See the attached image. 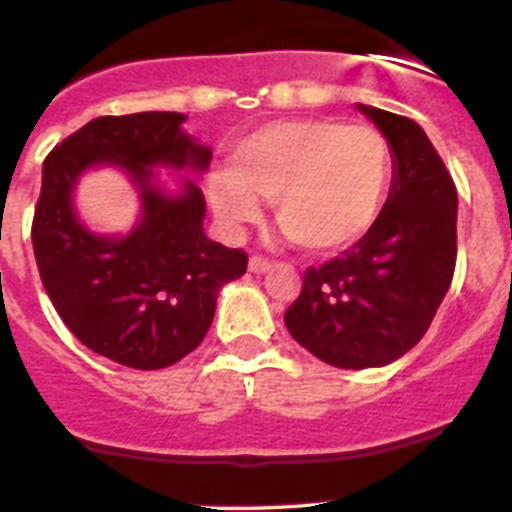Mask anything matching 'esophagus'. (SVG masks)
I'll list each match as a JSON object with an SVG mask.
<instances>
[{"instance_id":"1","label":"esophagus","mask_w":512,"mask_h":512,"mask_svg":"<svg viewBox=\"0 0 512 512\" xmlns=\"http://www.w3.org/2000/svg\"><path fill=\"white\" fill-rule=\"evenodd\" d=\"M248 269H251L253 274H264V271L271 269V261L266 259V256H261V253H253L251 261H248Z\"/></svg>"}]
</instances>
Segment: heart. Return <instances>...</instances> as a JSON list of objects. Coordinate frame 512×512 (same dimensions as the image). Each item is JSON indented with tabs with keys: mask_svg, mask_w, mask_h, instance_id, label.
Returning <instances> with one entry per match:
<instances>
[{
	"mask_svg": "<svg viewBox=\"0 0 512 512\" xmlns=\"http://www.w3.org/2000/svg\"><path fill=\"white\" fill-rule=\"evenodd\" d=\"M395 153L382 130L330 117L269 122L233 146L228 176L210 182L217 217L230 228L271 200L279 228L305 251L336 253L364 238L382 212Z\"/></svg>",
	"mask_w": 512,
	"mask_h": 512,
	"instance_id": "1",
	"label": "heart"
}]
</instances>
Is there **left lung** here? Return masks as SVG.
Here are the masks:
<instances>
[{
    "label": "left lung",
    "instance_id": "left-lung-1",
    "mask_svg": "<svg viewBox=\"0 0 512 512\" xmlns=\"http://www.w3.org/2000/svg\"><path fill=\"white\" fill-rule=\"evenodd\" d=\"M395 153L390 197L372 230L307 266L284 323L312 356L341 369L384 366L431 328L454 279L456 184L418 122L359 104Z\"/></svg>",
    "mask_w": 512,
    "mask_h": 512
}]
</instances>
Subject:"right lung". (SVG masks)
I'll return each instance as SVG.
<instances>
[{"mask_svg":"<svg viewBox=\"0 0 512 512\" xmlns=\"http://www.w3.org/2000/svg\"><path fill=\"white\" fill-rule=\"evenodd\" d=\"M182 122L179 112L97 117L43 161L30 235L45 292L84 346L133 369H164L192 354L220 287L248 266L246 251L202 233L197 184L169 197L153 182V166L210 164V151L182 133ZM94 163L122 165L139 184L144 215L125 239L89 234L70 205L75 179Z\"/></svg>","mask_w":512,"mask_h":512,"instance_id":"1","label":"right lung"}]
</instances>
